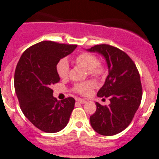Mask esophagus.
Segmentation results:
<instances>
[{
    "instance_id": "esophagus-1",
    "label": "esophagus",
    "mask_w": 159,
    "mask_h": 159,
    "mask_svg": "<svg viewBox=\"0 0 159 159\" xmlns=\"http://www.w3.org/2000/svg\"><path fill=\"white\" fill-rule=\"evenodd\" d=\"M76 101L78 103H80V104H85L87 102V100H84V99H80V98H78L76 100Z\"/></svg>"
}]
</instances>
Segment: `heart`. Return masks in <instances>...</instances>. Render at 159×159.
Wrapping results in <instances>:
<instances>
[{"label": "heart", "instance_id": "1", "mask_svg": "<svg viewBox=\"0 0 159 159\" xmlns=\"http://www.w3.org/2000/svg\"><path fill=\"white\" fill-rule=\"evenodd\" d=\"M77 64L80 65L84 68L89 70V74L95 77L101 76L104 72L103 66L97 63V59L95 55L89 53H81L77 55L75 59ZM56 72L60 78L65 79L68 76L69 74V63L67 59L63 58L57 63ZM95 84L93 81L77 84L74 87V90L76 93L82 95H88L91 90L94 88Z\"/></svg>", "mask_w": 159, "mask_h": 159}]
</instances>
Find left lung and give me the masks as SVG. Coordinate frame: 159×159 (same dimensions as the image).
<instances>
[{"instance_id": "8db88e82", "label": "left lung", "mask_w": 159, "mask_h": 159, "mask_svg": "<svg viewBox=\"0 0 159 159\" xmlns=\"http://www.w3.org/2000/svg\"><path fill=\"white\" fill-rule=\"evenodd\" d=\"M87 51L98 53L105 59L108 75L97 96L108 97L110 100L108 106L96 103V112L90 116L91 125L101 135H115L128 127L140 106V75L134 61L116 47L100 44Z\"/></svg>"}]
</instances>
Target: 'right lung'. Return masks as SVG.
I'll return each instance as SVG.
<instances>
[{"label":"right lung","mask_w":159,"mask_h":159,"mask_svg":"<svg viewBox=\"0 0 159 159\" xmlns=\"http://www.w3.org/2000/svg\"><path fill=\"white\" fill-rule=\"evenodd\" d=\"M76 45L44 41L25 50L15 70L14 87L25 116L38 129L56 133L67 125L75 99L58 100L51 85L59 81L57 63L72 53Z\"/></svg>","instance_id":"right-lung-1"}]
</instances>
